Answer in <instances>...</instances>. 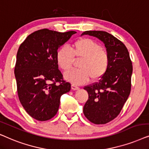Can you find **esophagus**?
Returning <instances> with one entry per match:
<instances>
[{
    "mask_svg": "<svg viewBox=\"0 0 149 149\" xmlns=\"http://www.w3.org/2000/svg\"><path fill=\"white\" fill-rule=\"evenodd\" d=\"M71 89H72V90H73V91H78V90H79V89H80V88H79V87H78L77 86H76V85L72 84V85H71Z\"/></svg>",
    "mask_w": 149,
    "mask_h": 149,
    "instance_id": "34e87169",
    "label": "esophagus"
}]
</instances>
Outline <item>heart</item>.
<instances>
[{
    "label": "heart",
    "mask_w": 149,
    "mask_h": 149,
    "mask_svg": "<svg viewBox=\"0 0 149 149\" xmlns=\"http://www.w3.org/2000/svg\"><path fill=\"white\" fill-rule=\"evenodd\" d=\"M76 60H81L77 70H70L65 73L64 77L73 84L80 85L91 79L95 81L104 76L108 69L109 56L108 52L93 39L82 38L73 43L71 50L62 47L57 50L56 62L63 71L72 67Z\"/></svg>",
    "instance_id": "obj_1"
}]
</instances>
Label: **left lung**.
<instances>
[{"label":"left lung","instance_id":"left-lung-1","mask_svg":"<svg viewBox=\"0 0 149 149\" xmlns=\"http://www.w3.org/2000/svg\"><path fill=\"white\" fill-rule=\"evenodd\" d=\"M84 35L102 41L110 59L104 76L84 88L88 94L84 116L94 124H106L119 114L130 94L132 63L125 45L112 35L102 31H87L81 35Z\"/></svg>","mask_w":149,"mask_h":149}]
</instances>
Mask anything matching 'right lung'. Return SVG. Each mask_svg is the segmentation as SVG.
<instances>
[{"label":"right lung","mask_w":149,"mask_h":149,"mask_svg":"<svg viewBox=\"0 0 149 149\" xmlns=\"http://www.w3.org/2000/svg\"><path fill=\"white\" fill-rule=\"evenodd\" d=\"M76 33L41 29L29 35L19 45L14 70L17 94L26 112L35 119L45 121L54 117L61 95L70 91V83L63 80L56 56L59 47Z\"/></svg>","instance_id":"add662e5"}]
</instances>
